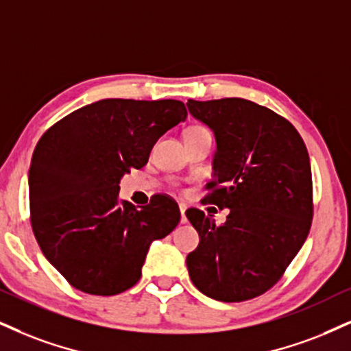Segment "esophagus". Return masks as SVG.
<instances>
[{
    "label": "esophagus",
    "instance_id": "1",
    "mask_svg": "<svg viewBox=\"0 0 351 351\" xmlns=\"http://www.w3.org/2000/svg\"><path fill=\"white\" fill-rule=\"evenodd\" d=\"M179 210H180V221L187 223V216H185V210H187V206L179 205Z\"/></svg>",
    "mask_w": 351,
    "mask_h": 351
}]
</instances>
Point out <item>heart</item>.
<instances>
[{
    "label": "heart",
    "mask_w": 351,
    "mask_h": 351,
    "mask_svg": "<svg viewBox=\"0 0 351 351\" xmlns=\"http://www.w3.org/2000/svg\"><path fill=\"white\" fill-rule=\"evenodd\" d=\"M203 132H208V130H206L205 127H200V125H195V127H190L187 130V135H197V133H203Z\"/></svg>",
    "instance_id": "obj_1"
}]
</instances>
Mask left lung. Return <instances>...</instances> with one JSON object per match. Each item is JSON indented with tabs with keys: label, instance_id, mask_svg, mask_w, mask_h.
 Listing matches in <instances>:
<instances>
[{
	"label": "left lung",
	"instance_id": "1",
	"mask_svg": "<svg viewBox=\"0 0 351 351\" xmlns=\"http://www.w3.org/2000/svg\"><path fill=\"white\" fill-rule=\"evenodd\" d=\"M187 107L216 136L215 179L202 203L229 208L219 226L202 210L185 211L200 236L187 255L190 280L216 301L252 300L278 283L309 234L308 148L285 117L247 99H189Z\"/></svg>",
	"mask_w": 351,
	"mask_h": 351
}]
</instances>
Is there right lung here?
<instances>
[{
  "label": "right lung",
  "mask_w": 351,
  "mask_h": 351,
  "mask_svg": "<svg viewBox=\"0 0 351 351\" xmlns=\"http://www.w3.org/2000/svg\"><path fill=\"white\" fill-rule=\"evenodd\" d=\"M187 119L174 99H104L51 125L34 149L29 206L43 255L73 288L114 296L138 283L149 244L180 221L176 200L141 210L119 198L120 177L148 162L156 140Z\"/></svg>",
  "instance_id": "right-lung-1"
}]
</instances>
